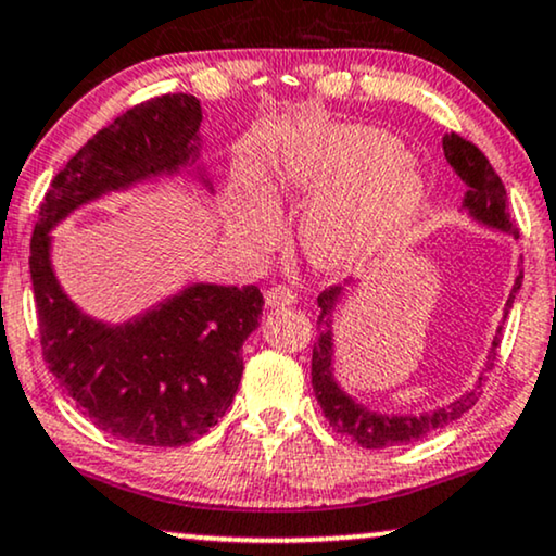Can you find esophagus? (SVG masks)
<instances>
[{"label": "esophagus", "instance_id": "esophagus-1", "mask_svg": "<svg viewBox=\"0 0 556 556\" xmlns=\"http://www.w3.org/2000/svg\"><path fill=\"white\" fill-rule=\"evenodd\" d=\"M294 298H298V294H294L287 285H274L266 290V305L269 307H287L292 305Z\"/></svg>", "mask_w": 556, "mask_h": 556}]
</instances>
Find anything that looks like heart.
Here are the masks:
<instances>
[{"label": "heart", "instance_id": "1", "mask_svg": "<svg viewBox=\"0 0 556 556\" xmlns=\"http://www.w3.org/2000/svg\"><path fill=\"white\" fill-rule=\"evenodd\" d=\"M279 179L294 200L313 202L302 220V245L333 271L388 251L426 202L424 177L405 146L371 125L302 132L279 161Z\"/></svg>", "mask_w": 556, "mask_h": 556}]
</instances>
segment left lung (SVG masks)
<instances>
[{
  "label": "left lung",
  "instance_id": "left-lung-1",
  "mask_svg": "<svg viewBox=\"0 0 556 556\" xmlns=\"http://www.w3.org/2000/svg\"><path fill=\"white\" fill-rule=\"evenodd\" d=\"M444 153L446 161L452 168L459 174L462 181L469 187L465 197V207L472 213L477 220L488 223V226L508 230L518 238V228L513 223L510 210H508V197H505V187L501 177L495 174V168L490 166V161L484 153L477 149L472 140L462 138L459 132H448L444 136ZM523 282V258L521 269H518L516 285H513L510 298L505 302V315L513 307V298L521 290ZM339 298V287H328L326 292H320L318 298V341L313 346V390L315 397L323 407V416L328 418V424L336 428V431L349 435L351 441L364 448H388V446H400V444H413V441L424 439L435 428H444L452 424L459 416H465L477 403V395L480 390H469L467 395L454 400L452 405L439 407L433 413H424V416H379V413H371L367 407L356 405L354 400L343 395L339 384L333 382V375H330V362H333V343H330V311H333V302ZM501 333L503 326L497 328V336L493 341V349H490V364L488 369H493V362L497 356V349H501ZM482 379V377H480Z\"/></svg>",
  "mask_w": 556,
  "mask_h": 556
}]
</instances>
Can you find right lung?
<instances>
[{"instance_id":"1","label":"right lung","mask_w":556,"mask_h":556,"mask_svg":"<svg viewBox=\"0 0 556 556\" xmlns=\"http://www.w3.org/2000/svg\"><path fill=\"white\" fill-rule=\"evenodd\" d=\"M200 123L192 94L151 97L125 110L55 174L30 238L48 369L94 426L140 446H185L226 416L243 375L241 346L262 315V292L254 285H194L136 323L108 328L61 292L46 233L91 197L185 166L197 151Z\"/></svg>"}]
</instances>
